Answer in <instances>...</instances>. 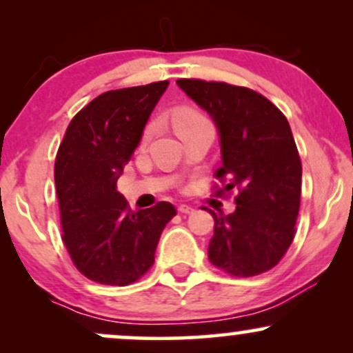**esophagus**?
<instances>
[{
  "label": "esophagus",
  "mask_w": 353,
  "mask_h": 353,
  "mask_svg": "<svg viewBox=\"0 0 353 353\" xmlns=\"http://www.w3.org/2000/svg\"><path fill=\"white\" fill-rule=\"evenodd\" d=\"M177 210H179L181 214H190V212H194V209L190 208V205H188V204H181L179 208H177Z\"/></svg>",
  "instance_id": "esophagus-1"
}]
</instances>
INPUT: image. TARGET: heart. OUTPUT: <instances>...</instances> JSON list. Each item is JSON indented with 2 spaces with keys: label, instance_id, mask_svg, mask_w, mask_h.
<instances>
[{
  "label": "heart",
  "instance_id": "obj_1",
  "mask_svg": "<svg viewBox=\"0 0 353 353\" xmlns=\"http://www.w3.org/2000/svg\"><path fill=\"white\" fill-rule=\"evenodd\" d=\"M202 121H208V117L202 114L199 109L196 108L181 106L172 112V125L174 129H176L177 134H179L181 131H184V129L190 128V125L202 123ZM151 132H152V125H148L144 131V137H148Z\"/></svg>",
  "mask_w": 353,
  "mask_h": 353
}]
</instances>
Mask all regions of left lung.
I'll return each instance as SVG.
<instances>
[{
	"mask_svg": "<svg viewBox=\"0 0 353 353\" xmlns=\"http://www.w3.org/2000/svg\"><path fill=\"white\" fill-rule=\"evenodd\" d=\"M209 112L221 136L222 188L237 189L232 214H216L209 261L234 277H252L281 262L295 236L301 208L302 163L287 117L265 96L244 86L177 79Z\"/></svg>",
	"mask_w": 353,
	"mask_h": 353,
	"instance_id": "obj_1",
	"label": "left lung"
}]
</instances>
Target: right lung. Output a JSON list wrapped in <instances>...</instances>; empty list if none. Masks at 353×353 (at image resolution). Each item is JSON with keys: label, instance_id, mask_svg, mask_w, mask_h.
<instances>
[{"label": "right lung", "instance_id": "add662e5", "mask_svg": "<svg viewBox=\"0 0 353 353\" xmlns=\"http://www.w3.org/2000/svg\"><path fill=\"white\" fill-rule=\"evenodd\" d=\"M169 81L103 92L71 119L54 163L63 242L89 281L129 285L151 269L176 208L132 212L116 182Z\"/></svg>", "mask_w": 353, "mask_h": 353}]
</instances>
